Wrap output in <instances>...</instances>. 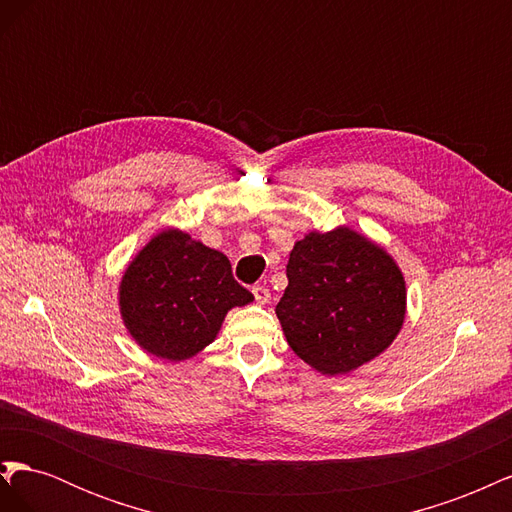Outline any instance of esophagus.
Here are the masks:
<instances>
[{
    "instance_id": "1",
    "label": "esophagus",
    "mask_w": 512,
    "mask_h": 512,
    "mask_svg": "<svg viewBox=\"0 0 512 512\" xmlns=\"http://www.w3.org/2000/svg\"><path fill=\"white\" fill-rule=\"evenodd\" d=\"M252 294H254V299H256L258 305H265V303H269V299H271L269 288H267V286H260V284L252 288Z\"/></svg>"
}]
</instances>
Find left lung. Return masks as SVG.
Segmentation results:
<instances>
[{"instance_id": "1", "label": "left lung", "mask_w": 512, "mask_h": 512, "mask_svg": "<svg viewBox=\"0 0 512 512\" xmlns=\"http://www.w3.org/2000/svg\"><path fill=\"white\" fill-rule=\"evenodd\" d=\"M275 307L297 356L324 376L350 374L393 344L406 318V282L384 247L348 226L294 243Z\"/></svg>"}]
</instances>
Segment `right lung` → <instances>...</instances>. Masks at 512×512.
<instances>
[{"mask_svg": "<svg viewBox=\"0 0 512 512\" xmlns=\"http://www.w3.org/2000/svg\"><path fill=\"white\" fill-rule=\"evenodd\" d=\"M252 301L222 252L177 228L153 237L119 284L128 333L145 352L166 361H185L209 346L230 309Z\"/></svg>", "mask_w": 512, "mask_h": 512, "instance_id": "1", "label": "right lung"}]
</instances>
